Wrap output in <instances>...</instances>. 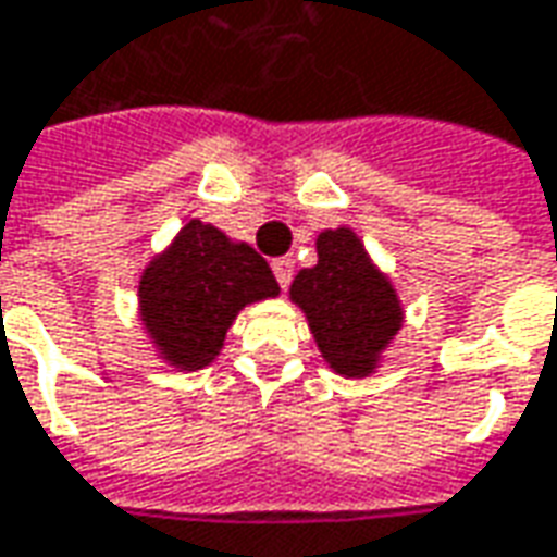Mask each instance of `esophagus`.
I'll return each instance as SVG.
<instances>
[{"label":"esophagus","mask_w":557,"mask_h":557,"mask_svg":"<svg viewBox=\"0 0 557 557\" xmlns=\"http://www.w3.org/2000/svg\"><path fill=\"white\" fill-rule=\"evenodd\" d=\"M272 272H275L278 285L287 287L290 285V278H294V260H290V257H278V260H272Z\"/></svg>","instance_id":"1"}]
</instances>
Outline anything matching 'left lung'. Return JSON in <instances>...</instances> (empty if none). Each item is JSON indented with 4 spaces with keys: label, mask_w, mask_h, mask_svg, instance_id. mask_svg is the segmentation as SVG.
I'll list each match as a JSON object with an SVG mask.
<instances>
[{
    "label": "left lung",
    "mask_w": 557,
    "mask_h": 557,
    "mask_svg": "<svg viewBox=\"0 0 557 557\" xmlns=\"http://www.w3.org/2000/svg\"><path fill=\"white\" fill-rule=\"evenodd\" d=\"M315 245L318 263L294 278L290 300L300 302L330 367L358 379L373 370L400 330V302L351 230H327Z\"/></svg>",
    "instance_id": "left-lung-1"
}]
</instances>
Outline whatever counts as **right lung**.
<instances>
[{"label":"right lung","mask_w":557,"mask_h":557,"mask_svg":"<svg viewBox=\"0 0 557 557\" xmlns=\"http://www.w3.org/2000/svg\"><path fill=\"white\" fill-rule=\"evenodd\" d=\"M278 294L270 263L202 221L184 224L139 282L141 321L178 370L209 367L242 306Z\"/></svg>","instance_id":"add662e5"}]
</instances>
